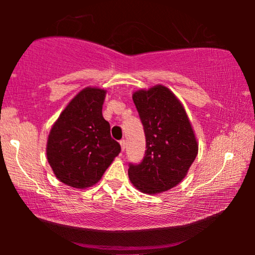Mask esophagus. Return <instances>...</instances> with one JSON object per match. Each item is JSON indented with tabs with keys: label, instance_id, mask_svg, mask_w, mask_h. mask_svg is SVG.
Masks as SVG:
<instances>
[{
	"label": "esophagus",
	"instance_id": "esophagus-1",
	"mask_svg": "<svg viewBox=\"0 0 255 255\" xmlns=\"http://www.w3.org/2000/svg\"><path fill=\"white\" fill-rule=\"evenodd\" d=\"M120 144H121L122 151H124V149H125V146H127V141H125L124 139H123V140H121V141H120Z\"/></svg>",
	"mask_w": 255,
	"mask_h": 255
}]
</instances>
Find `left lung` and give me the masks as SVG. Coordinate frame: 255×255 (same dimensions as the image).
I'll return each instance as SVG.
<instances>
[{
  "instance_id": "1",
  "label": "left lung",
  "mask_w": 255,
  "mask_h": 255,
  "mask_svg": "<svg viewBox=\"0 0 255 255\" xmlns=\"http://www.w3.org/2000/svg\"><path fill=\"white\" fill-rule=\"evenodd\" d=\"M144 125L146 152L138 165L130 163L128 177L139 191L160 194L177 186L198 153V142L182 103L162 85L132 95Z\"/></svg>"
}]
</instances>
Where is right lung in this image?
Listing matches in <instances>:
<instances>
[{"label": "right lung", "instance_id": "add662e5", "mask_svg": "<svg viewBox=\"0 0 255 255\" xmlns=\"http://www.w3.org/2000/svg\"><path fill=\"white\" fill-rule=\"evenodd\" d=\"M106 89L87 87L73 97L52 127L46 155L60 182L76 189L92 187L120 154L103 118Z\"/></svg>", "mask_w": 255, "mask_h": 255}]
</instances>
